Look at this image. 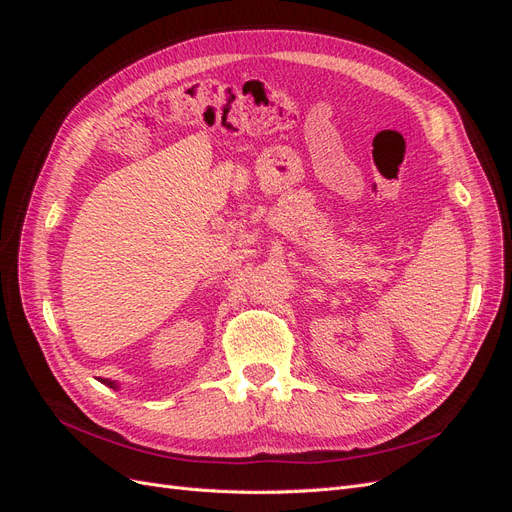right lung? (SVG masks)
<instances>
[{
  "label": "right lung",
  "instance_id": "right-lung-1",
  "mask_svg": "<svg viewBox=\"0 0 512 512\" xmlns=\"http://www.w3.org/2000/svg\"><path fill=\"white\" fill-rule=\"evenodd\" d=\"M100 382H102V384H106V386H111V389H119V382H115V380H108V378H102Z\"/></svg>",
  "mask_w": 512,
  "mask_h": 512
}]
</instances>
